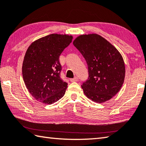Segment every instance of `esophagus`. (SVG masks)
<instances>
[{
  "label": "esophagus",
  "instance_id": "1",
  "mask_svg": "<svg viewBox=\"0 0 146 146\" xmlns=\"http://www.w3.org/2000/svg\"><path fill=\"white\" fill-rule=\"evenodd\" d=\"M78 80V78L77 76H75V77L74 78H71L70 79V81L71 82H77Z\"/></svg>",
  "mask_w": 146,
  "mask_h": 146
}]
</instances>
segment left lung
Masks as SVG:
<instances>
[{
  "mask_svg": "<svg viewBox=\"0 0 146 146\" xmlns=\"http://www.w3.org/2000/svg\"><path fill=\"white\" fill-rule=\"evenodd\" d=\"M73 43L88 67V79L82 85L85 95L100 103L112 98L120 91L125 77V66L120 53L96 34L79 36Z\"/></svg>",
  "mask_w": 146,
  "mask_h": 146,
  "instance_id": "left-lung-1",
  "label": "left lung"
}]
</instances>
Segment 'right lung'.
Returning <instances> with one entry per match:
<instances>
[{
    "label": "right lung",
    "instance_id": "add662e5",
    "mask_svg": "<svg viewBox=\"0 0 146 146\" xmlns=\"http://www.w3.org/2000/svg\"><path fill=\"white\" fill-rule=\"evenodd\" d=\"M72 36L52 34L32 43L22 66L23 81L34 98L52 104L63 97L68 84L60 77L59 56L72 41Z\"/></svg>",
    "mask_w": 146,
    "mask_h": 146
}]
</instances>
